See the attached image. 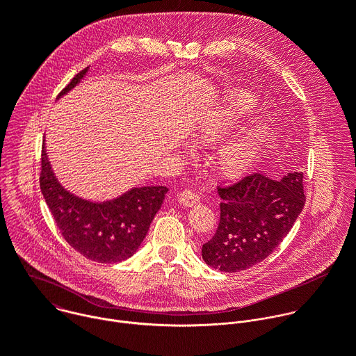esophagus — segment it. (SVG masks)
I'll use <instances>...</instances> for the list:
<instances>
[{"instance_id":"34e87169","label":"esophagus","mask_w":356,"mask_h":356,"mask_svg":"<svg viewBox=\"0 0 356 356\" xmlns=\"http://www.w3.org/2000/svg\"><path fill=\"white\" fill-rule=\"evenodd\" d=\"M177 198H179L180 204L184 206V207H193V206H195L197 202L200 201L198 194H197L195 191L190 190V188H184L183 191H180L179 195H177Z\"/></svg>"}]
</instances>
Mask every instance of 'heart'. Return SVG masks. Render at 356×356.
<instances>
[{
	"instance_id": "b5f03b06",
	"label": "heart",
	"mask_w": 356,
	"mask_h": 356,
	"mask_svg": "<svg viewBox=\"0 0 356 356\" xmlns=\"http://www.w3.org/2000/svg\"><path fill=\"white\" fill-rule=\"evenodd\" d=\"M255 111V97L243 90L234 91L225 103L216 110L210 120L202 124L198 131V138L204 142L218 140ZM262 136V127L252 124L227 139L218 150V163L221 170L228 176H239L245 173L259 154Z\"/></svg>"
}]
</instances>
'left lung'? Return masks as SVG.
<instances>
[{
  "label": "left lung",
  "mask_w": 356,
  "mask_h": 356,
  "mask_svg": "<svg viewBox=\"0 0 356 356\" xmlns=\"http://www.w3.org/2000/svg\"><path fill=\"white\" fill-rule=\"evenodd\" d=\"M220 224L202 245L204 262L221 272H239L266 259L289 234L306 197L302 172L280 180L253 173L229 187H218Z\"/></svg>",
  "instance_id": "left-lung-1"
}]
</instances>
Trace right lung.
<instances>
[{
	"label": "right lung",
	"instance_id": "obj_1",
	"mask_svg": "<svg viewBox=\"0 0 356 356\" xmlns=\"http://www.w3.org/2000/svg\"><path fill=\"white\" fill-rule=\"evenodd\" d=\"M81 70L59 97L74 88L87 74ZM40 191L65 241L87 259L115 264L131 258L145 239L152 220L159 211L165 186L134 187L117 198L94 202L67 191L56 179L42 146Z\"/></svg>",
	"mask_w": 356,
	"mask_h": 356
}]
</instances>
